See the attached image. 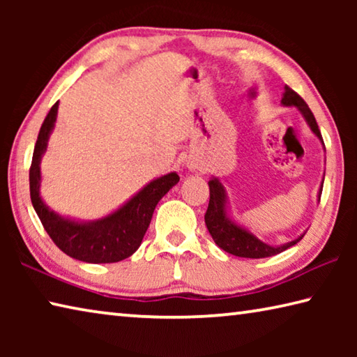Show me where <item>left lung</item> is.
<instances>
[{"mask_svg":"<svg viewBox=\"0 0 357 357\" xmlns=\"http://www.w3.org/2000/svg\"><path fill=\"white\" fill-rule=\"evenodd\" d=\"M282 104L288 107H298V110L304 114L305 121L309 123L313 134L323 140L321 132L318 129L317 119L313 116L309 105H307L305 100L302 99L294 89L289 88L288 84H285V94H283L282 98ZM321 192L323 189H319V195H321ZM204 223H206L214 243L219 245L222 250L243 258L273 257L277 255V253L287 250L288 247L298 244L299 241L304 238V234H302V236L291 241V243L283 244L280 247H271L268 244H264L263 241L253 236V234L247 231V229L234 225V223L228 220V217L225 214V192H223V187L217 179L209 181V204L206 214H204Z\"/></svg>","mask_w":357,"mask_h":357,"instance_id":"8db88e82","label":"left lung"}]
</instances>
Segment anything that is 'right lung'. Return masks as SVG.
Masks as SVG:
<instances>
[{
	"label": "right lung",
	"mask_w": 357,
	"mask_h": 357,
	"mask_svg": "<svg viewBox=\"0 0 357 357\" xmlns=\"http://www.w3.org/2000/svg\"><path fill=\"white\" fill-rule=\"evenodd\" d=\"M56 112L58 102L50 108L40 126L31 167H29V193H31L34 211L38 213L48 236L66 255L96 264L116 263L129 258L142 244L155 204L174 184H178L179 176L176 173H168L165 176L154 179L116 213L99 222L77 223L63 219L48 209L39 197V162L47 148L48 135L55 124Z\"/></svg>",
	"instance_id": "add662e5"
}]
</instances>
